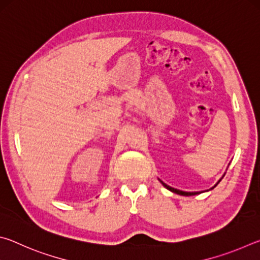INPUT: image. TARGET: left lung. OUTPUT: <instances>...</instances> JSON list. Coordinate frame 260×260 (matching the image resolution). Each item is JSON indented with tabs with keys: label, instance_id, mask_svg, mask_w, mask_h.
<instances>
[{
	"label": "left lung",
	"instance_id": "obj_1",
	"mask_svg": "<svg viewBox=\"0 0 260 260\" xmlns=\"http://www.w3.org/2000/svg\"><path fill=\"white\" fill-rule=\"evenodd\" d=\"M161 182V181H160ZM162 183V186H164L166 189H169V190H171V191H173V192H175V193H179V195H183V196H191V195H196V193H199V192H187V191H182V190H179V189H175V188H172V187H170V186H167L166 183H164V182H161Z\"/></svg>",
	"mask_w": 260,
	"mask_h": 260
}]
</instances>
